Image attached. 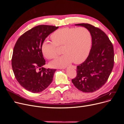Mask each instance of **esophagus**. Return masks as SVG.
Instances as JSON below:
<instances>
[{
  "label": "esophagus",
  "instance_id": "34e87169",
  "mask_svg": "<svg viewBox=\"0 0 124 124\" xmlns=\"http://www.w3.org/2000/svg\"><path fill=\"white\" fill-rule=\"evenodd\" d=\"M71 67H72L73 68H74V69H76V67L75 66H71ZM62 69H66V68H62Z\"/></svg>",
  "mask_w": 124,
  "mask_h": 124
}]
</instances>
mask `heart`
<instances>
[{
  "instance_id": "obj_1",
  "label": "heart",
  "mask_w": 124,
  "mask_h": 124,
  "mask_svg": "<svg viewBox=\"0 0 124 124\" xmlns=\"http://www.w3.org/2000/svg\"><path fill=\"white\" fill-rule=\"evenodd\" d=\"M51 38L53 42L45 41L41 46L45 57L48 59L56 58V46H62L64 54L49 63L51 67H65L72 62L81 63L87 58L92 48V34L84 27L59 29L51 35Z\"/></svg>"
}]
</instances>
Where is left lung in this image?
Returning a JSON list of instances; mask_svg holds the SVG:
<instances>
[{
    "label": "left lung",
    "instance_id": "left-lung-1",
    "mask_svg": "<svg viewBox=\"0 0 124 124\" xmlns=\"http://www.w3.org/2000/svg\"><path fill=\"white\" fill-rule=\"evenodd\" d=\"M75 25L90 31L92 46L85 61L77 66V76L72 82L82 92L93 93L105 84L112 72L114 64L113 46L101 29L88 23Z\"/></svg>",
    "mask_w": 124,
    "mask_h": 124
}]
</instances>
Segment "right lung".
Listing matches in <instances>:
<instances>
[{"mask_svg": "<svg viewBox=\"0 0 124 124\" xmlns=\"http://www.w3.org/2000/svg\"><path fill=\"white\" fill-rule=\"evenodd\" d=\"M59 27L39 25L26 31L18 38L11 59L13 71L17 81L24 89L32 93H40L53 81L56 69L43 67V42Z\"/></svg>", "mask_w": 124, "mask_h": 124, "instance_id": "1", "label": "right lung"}]
</instances>
